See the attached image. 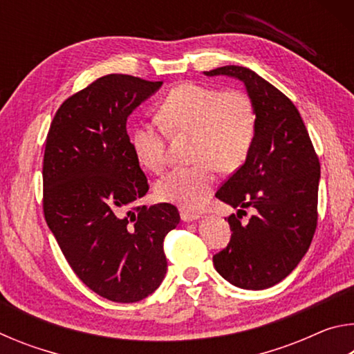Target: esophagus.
<instances>
[{
	"label": "esophagus",
	"mask_w": 354,
	"mask_h": 354,
	"mask_svg": "<svg viewBox=\"0 0 354 354\" xmlns=\"http://www.w3.org/2000/svg\"><path fill=\"white\" fill-rule=\"evenodd\" d=\"M181 218L184 221H194L196 218H200V214L196 212H190V211H181Z\"/></svg>",
	"instance_id": "34e87169"
}]
</instances>
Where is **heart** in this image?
<instances>
[{"instance_id": "1", "label": "heart", "mask_w": 354, "mask_h": 354, "mask_svg": "<svg viewBox=\"0 0 354 354\" xmlns=\"http://www.w3.org/2000/svg\"><path fill=\"white\" fill-rule=\"evenodd\" d=\"M160 123H140L133 133V149L139 164L153 173L167 165V129L194 134L192 159L195 165L176 169L154 185L158 200L171 205L200 207L217 183L218 169L241 167L256 136L253 101L242 91H220L196 82L179 84L164 98Z\"/></svg>"}]
</instances>
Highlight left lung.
<instances>
[{
  "label": "left lung",
  "instance_id": "8db88e82",
  "mask_svg": "<svg viewBox=\"0 0 354 354\" xmlns=\"http://www.w3.org/2000/svg\"><path fill=\"white\" fill-rule=\"evenodd\" d=\"M205 75L241 80L257 120L250 154L215 194L239 212L227 217L231 241L212 257L214 267L241 289H268L298 266L313 242L319 218V156L295 104L270 82L237 65ZM247 207L255 214L242 224L240 214Z\"/></svg>",
  "mask_w": 354,
  "mask_h": 354
}]
</instances>
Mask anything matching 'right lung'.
Returning a JSON list of instances; mask_svg holds the SVG:
<instances>
[{
  "mask_svg": "<svg viewBox=\"0 0 354 354\" xmlns=\"http://www.w3.org/2000/svg\"><path fill=\"white\" fill-rule=\"evenodd\" d=\"M162 86L131 75H106L71 95L48 131L44 215L71 270L115 303L140 301L167 273L164 239L178 209L134 206L149 185L127 120Z\"/></svg>",
  "mask_w": 354,
  "mask_h": 354,
  "instance_id": "1",
  "label": "right lung"
}]
</instances>
